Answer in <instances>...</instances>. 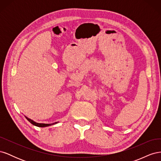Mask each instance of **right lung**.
<instances>
[{"instance_id":"1","label":"right lung","mask_w":161,"mask_h":161,"mask_svg":"<svg viewBox=\"0 0 161 161\" xmlns=\"http://www.w3.org/2000/svg\"><path fill=\"white\" fill-rule=\"evenodd\" d=\"M26 118V119L30 121V122L31 123V124H32L33 125H36V126H37V127H47V126H49V125H53V124H56L57 122H55V123H53V124H39V123H36V122H35V121H33V120H31V119H29L28 118H27V117H25Z\"/></svg>"}]
</instances>
